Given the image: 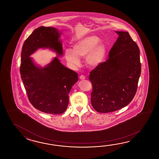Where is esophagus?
<instances>
[{"mask_svg": "<svg viewBox=\"0 0 159 159\" xmlns=\"http://www.w3.org/2000/svg\"><path fill=\"white\" fill-rule=\"evenodd\" d=\"M80 80H84L85 79V77H84V75H81L80 76Z\"/></svg>", "mask_w": 159, "mask_h": 159, "instance_id": "1", "label": "esophagus"}]
</instances>
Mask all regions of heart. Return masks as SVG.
Segmentation results:
<instances>
[{
    "label": "heart",
    "mask_w": 159,
    "mask_h": 159,
    "mask_svg": "<svg viewBox=\"0 0 159 159\" xmlns=\"http://www.w3.org/2000/svg\"><path fill=\"white\" fill-rule=\"evenodd\" d=\"M100 41V38L95 35L84 37L73 45L72 50L65 51V57L72 66L80 64V58L85 57L88 66L97 68L103 62L107 52L106 45Z\"/></svg>",
    "instance_id": "heart-1"
}]
</instances>
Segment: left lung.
Wrapping results in <instances>:
<instances>
[{
	"mask_svg": "<svg viewBox=\"0 0 159 159\" xmlns=\"http://www.w3.org/2000/svg\"><path fill=\"white\" fill-rule=\"evenodd\" d=\"M119 34L108 58L90 72L91 103L95 111L107 113L125 107L132 101L141 74L140 50L127 32Z\"/></svg>",
	"mask_w": 159,
	"mask_h": 159,
	"instance_id": "obj_1",
	"label": "left lung"
}]
</instances>
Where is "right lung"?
<instances>
[{
    "label": "right lung",
    "mask_w": 159,
    "mask_h": 159,
    "mask_svg": "<svg viewBox=\"0 0 159 159\" xmlns=\"http://www.w3.org/2000/svg\"><path fill=\"white\" fill-rule=\"evenodd\" d=\"M60 34L53 27H39L24 41L21 53L20 72L29 101L39 111L54 115L61 114L66 110L69 94L78 81V75L61 64L58 58L40 68L30 56L41 48H49L58 56L62 55Z\"/></svg>",
    "instance_id": "add662e5"
}]
</instances>
